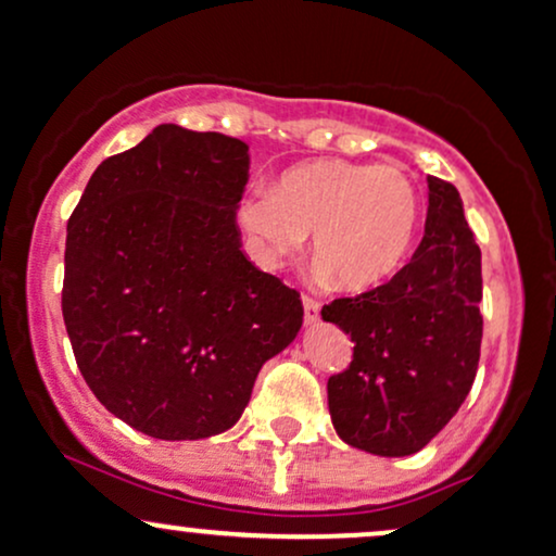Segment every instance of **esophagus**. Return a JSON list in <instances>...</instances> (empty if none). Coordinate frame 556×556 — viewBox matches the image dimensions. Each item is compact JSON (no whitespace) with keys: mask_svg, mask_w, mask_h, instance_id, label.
<instances>
[{"mask_svg":"<svg viewBox=\"0 0 556 556\" xmlns=\"http://www.w3.org/2000/svg\"><path fill=\"white\" fill-rule=\"evenodd\" d=\"M301 301H304V319L309 321V325H312V321H317L319 319V301L306 296V293L301 296Z\"/></svg>","mask_w":556,"mask_h":556,"instance_id":"obj_1","label":"esophagus"}]
</instances>
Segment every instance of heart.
Returning <instances> with one entry per match:
<instances>
[{
  "label": "heart",
  "instance_id": "obj_1",
  "mask_svg": "<svg viewBox=\"0 0 556 556\" xmlns=\"http://www.w3.org/2000/svg\"><path fill=\"white\" fill-rule=\"evenodd\" d=\"M239 216L270 263L296 255L312 235V255L338 289L371 291L413 250L420 198L394 164L319 160L280 175L270 193L247 198Z\"/></svg>",
  "mask_w": 556,
  "mask_h": 556
}]
</instances>
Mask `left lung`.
Returning a JSON list of instances; mask_svg holds the SVG:
<instances>
[{
	"label": "left lung",
	"mask_w": 556,
	"mask_h": 556,
	"mask_svg": "<svg viewBox=\"0 0 556 556\" xmlns=\"http://www.w3.org/2000/svg\"><path fill=\"white\" fill-rule=\"evenodd\" d=\"M425 237L387 283L321 306L351 334L353 361L330 376L338 435L376 456H409L458 413L482 345V252L458 190L428 177Z\"/></svg>",
	"instance_id": "left-lung-1"
}]
</instances>
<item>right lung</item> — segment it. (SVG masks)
<instances>
[{
    "label": "right lung",
    "instance_id": "1",
    "mask_svg": "<svg viewBox=\"0 0 556 556\" xmlns=\"http://www.w3.org/2000/svg\"><path fill=\"white\" fill-rule=\"evenodd\" d=\"M247 169L244 141L167 123L108 156L68 216L74 358L108 413L162 441L229 430L304 319L299 291L239 250Z\"/></svg>",
    "mask_w": 556,
    "mask_h": 556
}]
</instances>
